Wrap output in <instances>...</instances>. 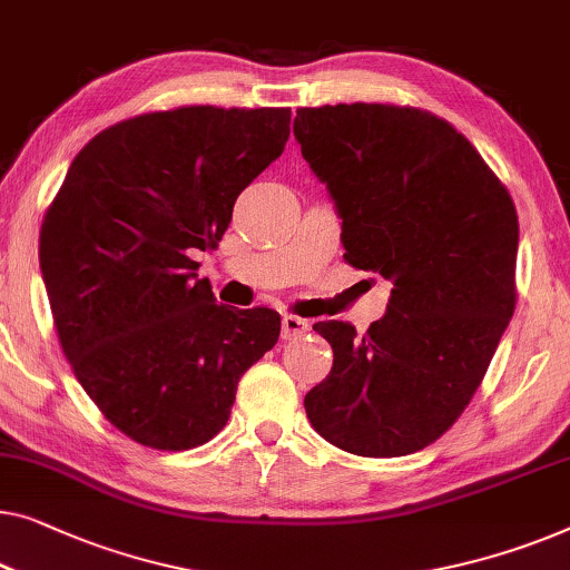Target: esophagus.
Masks as SVG:
<instances>
[{
    "label": "esophagus",
    "mask_w": 570,
    "mask_h": 570,
    "mask_svg": "<svg viewBox=\"0 0 570 570\" xmlns=\"http://www.w3.org/2000/svg\"><path fill=\"white\" fill-rule=\"evenodd\" d=\"M308 328L311 324L301 316H283V340H298Z\"/></svg>",
    "instance_id": "obj_1"
}]
</instances>
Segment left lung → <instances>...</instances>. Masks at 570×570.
<instances>
[{
	"mask_svg": "<svg viewBox=\"0 0 570 570\" xmlns=\"http://www.w3.org/2000/svg\"><path fill=\"white\" fill-rule=\"evenodd\" d=\"M293 134L342 218L344 259L393 291L305 395L311 426L362 458H401L458 422L514 313L519 220L507 187L448 120L416 107H301Z\"/></svg>",
	"mask_w": 570,
	"mask_h": 570,
	"instance_id": "1",
	"label": "left lung"
}]
</instances>
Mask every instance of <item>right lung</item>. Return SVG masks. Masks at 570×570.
<instances>
[{"mask_svg": "<svg viewBox=\"0 0 570 570\" xmlns=\"http://www.w3.org/2000/svg\"><path fill=\"white\" fill-rule=\"evenodd\" d=\"M287 136V107L138 115L81 148L46 213L40 272L63 354L138 444L213 440L242 375L277 344L279 313L218 305L193 254L216 249Z\"/></svg>", "mask_w": 570, "mask_h": 570, "instance_id": "add662e5", "label": "right lung"}]
</instances>
